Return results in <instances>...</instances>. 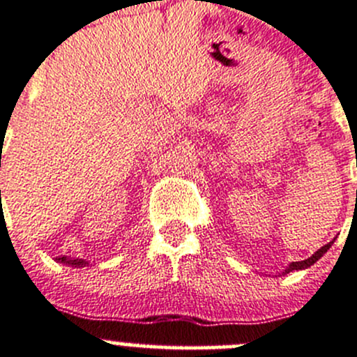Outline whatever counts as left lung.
Returning <instances> with one entry per match:
<instances>
[{
	"instance_id": "1",
	"label": "left lung",
	"mask_w": 357,
	"mask_h": 357,
	"mask_svg": "<svg viewBox=\"0 0 357 357\" xmlns=\"http://www.w3.org/2000/svg\"><path fill=\"white\" fill-rule=\"evenodd\" d=\"M331 245H333V241H330V243H328V245L321 246V248L317 250V252L314 253L312 257H309V259L300 260V262H291L290 267H288V269H287V273H290V271H300V269H307V267H310V266H312V264H316L317 260H319L321 257H323L324 253L328 252V250H330Z\"/></svg>"
}]
</instances>
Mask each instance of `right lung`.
I'll return each instance as SVG.
<instances>
[{
  "label": "right lung",
  "instance_id": "obj_1",
  "mask_svg": "<svg viewBox=\"0 0 357 357\" xmlns=\"http://www.w3.org/2000/svg\"><path fill=\"white\" fill-rule=\"evenodd\" d=\"M57 260H59V262H63V264H67V266H74V267H76V266L83 267V266H86V264H88V262H84L83 259H70V257H59Z\"/></svg>",
  "mask_w": 357,
  "mask_h": 357
}]
</instances>
